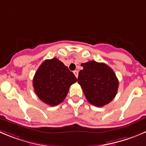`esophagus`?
Here are the masks:
<instances>
[{"label": "esophagus", "instance_id": "34e87169", "mask_svg": "<svg viewBox=\"0 0 146 146\" xmlns=\"http://www.w3.org/2000/svg\"><path fill=\"white\" fill-rule=\"evenodd\" d=\"M74 75L76 76V77H78V71L77 70H75V71H74Z\"/></svg>", "mask_w": 146, "mask_h": 146}]
</instances>
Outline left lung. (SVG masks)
<instances>
[{"label": "left lung", "mask_w": 146, "mask_h": 146, "mask_svg": "<svg viewBox=\"0 0 146 146\" xmlns=\"http://www.w3.org/2000/svg\"><path fill=\"white\" fill-rule=\"evenodd\" d=\"M77 82L82 88L87 100L96 107H102L115 98L118 80L114 71L104 63L90 61L82 63Z\"/></svg>", "instance_id": "obj_1"}]
</instances>
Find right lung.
Instances as JSON below:
<instances>
[{
	"label": "right lung",
	"mask_w": 146,
	"mask_h": 146,
	"mask_svg": "<svg viewBox=\"0 0 146 146\" xmlns=\"http://www.w3.org/2000/svg\"><path fill=\"white\" fill-rule=\"evenodd\" d=\"M74 74L56 58L46 59L40 65L33 80L37 96L44 103L56 106L66 98L69 89L77 82Z\"/></svg>",
	"instance_id": "add662e5"
}]
</instances>
